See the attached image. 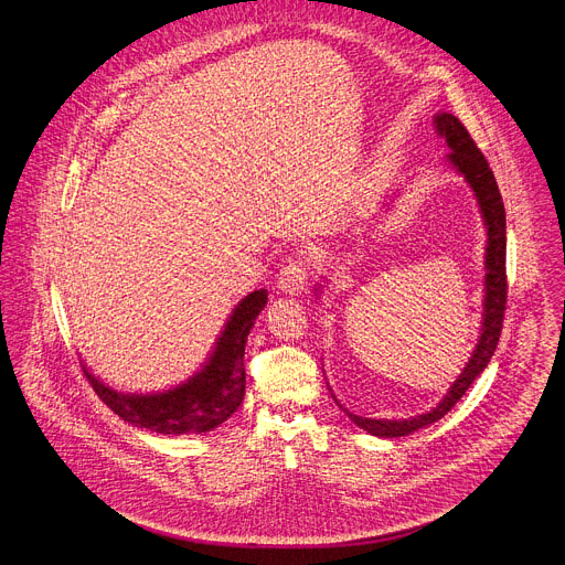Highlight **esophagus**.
Here are the masks:
<instances>
[{
    "mask_svg": "<svg viewBox=\"0 0 565 565\" xmlns=\"http://www.w3.org/2000/svg\"><path fill=\"white\" fill-rule=\"evenodd\" d=\"M309 279V266H306L303 262H290L288 266L281 268L279 277H277V286L288 292V295H295V292H303L306 290V281Z\"/></svg>",
    "mask_w": 565,
    "mask_h": 565,
    "instance_id": "1",
    "label": "esophagus"
}]
</instances>
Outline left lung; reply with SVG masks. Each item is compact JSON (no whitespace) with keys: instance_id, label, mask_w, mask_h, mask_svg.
<instances>
[{"instance_id":"8db88e82","label":"left lung","mask_w":565,"mask_h":565,"mask_svg":"<svg viewBox=\"0 0 565 565\" xmlns=\"http://www.w3.org/2000/svg\"><path fill=\"white\" fill-rule=\"evenodd\" d=\"M435 128L437 135H441L450 148L446 156L448 164L459 173L465 175L469 186L476 193V200L480 204V214L487 225V254H484V313H482V329L478 344L473 349L471 361L467 367L461 370L457 381L450 385L446 396L433 407L426 415H417L409 419H367V417H358L349 409H344L338 398L335 403L349 415V419L358 426L367 430L370 435L376 437H405L409 433H415L419 428H426L435 422H439L448 409L465 396V392L471 387V383L484 372L489 365L491 355L498 347L500 331H502V320H504V303H507V268H504V256H507V232H504V204L502 195L498 189V182L493 178V171L489 169L487 158L471 139L469 130L465 128L455 115L439 113L435 117Z\"/></svg>"}]
</instances>
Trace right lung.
<instances>
[{"instance_id": "right-lung-1", "label": "right lung", "mask_w": 565, "mask_h": 565, "mask_svg": "<svg viewBox=\"0 0 565 565\" xmlns=\"http://www.w3.org/2000/svg\"><path fill=\"white\" fill-rule=\"evenodd\" d=\"M268 301V290L243 297L230 316L210 361L178 387L152 394H124L100 383L85 365L83 374L115 415L124 422L160 435L207 433L227 422L245 396V342L254 320Z\"/></svg>"}]
</instances>
